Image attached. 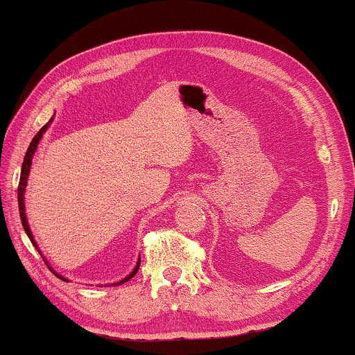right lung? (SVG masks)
Masks as SVG:
<instances>
[{"label":"right lung","instance_id":"obj_1","mask_svg":"<svg viewBox=\"0 0 355 355\" xmlns=\"http://www.w3.org/2000/svg\"><path fill=\"white\" fill-rule=\"evenodd\" d=\"M51 122H53V117L50 119V122L45 123L44 127L40 128L39 133L33 137L31 144H29L28 152H26V155H25V159H23L21 173H20V183H19V209H20V219H21V224H23V228H25V232H26L28 238L31 239V243L34 244V248L37 249L39 252H40V249H39L37 243H35V239H34V236H33V232H31V228H29L28 219H26V209H25V191H26V184H28L29 171H31V164H33V156H34V153H35V150H37V146H39V142H40V139H42V136L45 135V131L48 130V127H50V123H51ZM40 255H42V252H40ZM42 258H44V261L46 263V266L51 269V266H50V264H48V261H46V258H45L44 255H42ZM139 266H141V257L137 258V263H136L135 269H133V271H131V272L127 275V277L122 279L120 282H114V284H110V285H111V286H114V285H122V284H125V282H128L131 277H135L137 271H139ZM51 271H53V274L56 275V277H59V279L64 280V282H69L67 279L64 277V275L58 274V272L55 271V269H51Z\"/></svg>","mask_w":355,"mask_h":355}]
</instances>
